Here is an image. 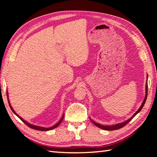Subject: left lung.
<instances>
[{"label":"left lung","instance_id":"1","mask_svg":"<svg viewBox=\"0 0 157 157\" xmlns=\"http://www.w3.org/2000/svg\"><path fill=\"white\" fill-rule=\"evenodd\" d=\"M147 78H148V75H147ZM148 84V83H147V82H146V94H145V97H144V101H143V102H142V105H141V106H140V108L138 109V111H136V112L134 113V114L132 115V117H130V118L128 119V120H126V121H123V122H122V123H116V124L113 125H101V124H100V123H98L95 122L94 121H93L92 119H90V120L92 121L93 124H94L96 126H97L98 128H99L102 129L107 130V131H112V130L119 129H120V128H123V126H125V125L127 124V123H128L130 121H131V120H132L133 118H134V117H135L136 115H137L139 112H140L142 109L143 108V106H144V104H145V102H146V98H147V94H148V84Z\"/></svg>","mask_w":157,"mask_h":157}]
</instances>
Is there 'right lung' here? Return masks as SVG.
Masks as SVG:
<instances>
[{
	"mask_svg": "<svg viewBox=\"0 0 157 157\" xmlns=\"http://www.w3.org/2000/svg\"><path fill=\"white\" fill-rule=\"evenodd\" d=\"M6 96H9V94H8V92H6ZM7 99H8V102H9V106H10V108H11V109L12 110V111L14 113V114H15L21 120V121L24 123H25L26 125H27L28 127H29V128H32V129H38V130H40V131H49V130H51V129H54V128H56V127H57L58 125H60V123H61V121H63V118H64V114L63 115V116H62V117L61 118V119L59 120V121L58 122V123H56L55 125H54L53 126H52V127H50V128H44V127H41V126H38V125H32V124H30V123H28V121H26L25 120H24L23 119H22L21 117L20 116H19L17 114V113L15 112V111L14 110H13V109L12 108V106H11V104H10V102H9V97H7Z\"/></svg>",
	"mask_w": 157,
	"mask_h": 157,
	"instance_id": "1",
	"label": "right lung"
}]
</instances>
